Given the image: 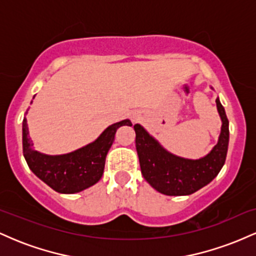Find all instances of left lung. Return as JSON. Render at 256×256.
Returning a JSON list of instances; mask_svg holds the SVG:
<instances>
[{
  "mask_svg": "<svg viewBox=\"0 0 256 256\" xmlns=\"http://www.w3.org/2000/svg\"><path fill=\"white\" fill-rule=\"evenodd\" d=\"M216 102L222 122L218 143L198 160L171 154L140 124L134 126L140 172L158 192L168 196L190 195L210 184L222 168L228 146V120L219 98Z\"/></svg>",
  "mask_w": 256,
  "mask_h": 256,
  "instance_id": "1",
  "label": "left lung"
}]
</instances>
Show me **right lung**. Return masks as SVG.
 Returning <instances> with one entry per match:
<instances>
[{"mask_svg":"<svg viewBox=\"0 0 256 256\" xmlns=\"http://www.w3.org/2000/svg\"><path fill=\"white\" fill-rule=\"evenodd\" d=\"M132 126L128 119L108 126L96 140L64 155H46L32 148L26 118L22 122V152L28 167L40 180L61 194L79 192L92 186L104 174L107 152L120 126Z\"/></svg>","mask_w":256,"mask_h":256,"instance_id":"1","label":"right lung"}]
</instances>
